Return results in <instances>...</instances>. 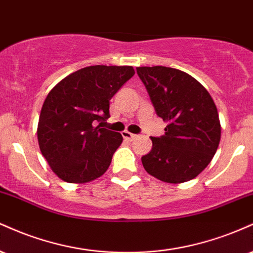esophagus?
Instances as JSON below:
<instances>
[{
	"instance_id": "1",
	"label": "esophagus",
	"mask_w": 253,
	"mask_h": 253,
	"mask_svg": "<svg viewBox=\"0 0 253 253\" xmlns=\"http://www.w3.org/2000/svg\"><path fill=\"white\" fill-rule=\"evenodd\" d=\"M122 135H123V137L126 138V139H127V141H133V139H136L138 137L137 135H135V133H130V132H127V131H124L123 133H122Z\"/></svg>"
}]
</instances>
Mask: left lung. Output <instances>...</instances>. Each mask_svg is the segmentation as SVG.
<instances>
[{
	"mask_svg": "<svg viewBox=\"0 0 253 253\" xmlns=\"http://www.w3.org/2000/svg\"><path fill=\"white\" fill-rule=\"evenodd\" d=\"M159 117L168 122L165 135L151 137L142 156L145 170L156 179L181 183L197 177L212 161L220 142L218 110L197 79L176 68L137 67Z\"/></svg>",
	"mask_w": 253,
	"mask_h": 253,
	"instance_id": "8db88e82",
	"label": "left lung"
}]
</instances>
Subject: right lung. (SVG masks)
Wrapping results in <instances>:
<instances>
[{
	"label": "right lung",
	"instance_id": "add662e5",
	"mask_svg": "<svg viewBox=\"0 0 253 253\" xmlns=\"http://www.w3.org/2000/svg\"><path fill=\"white\" fill-rule=\"evenodd\" d=\"M133 74L131 66L96 65L70 74L50 90L39 118L38 141L61 180L90 182L108 170L123 137L100 124L110 117L111 98Z\"/></svg>",
	"mask_w": 253,
	"mask_h": 253
}]
</instances>
